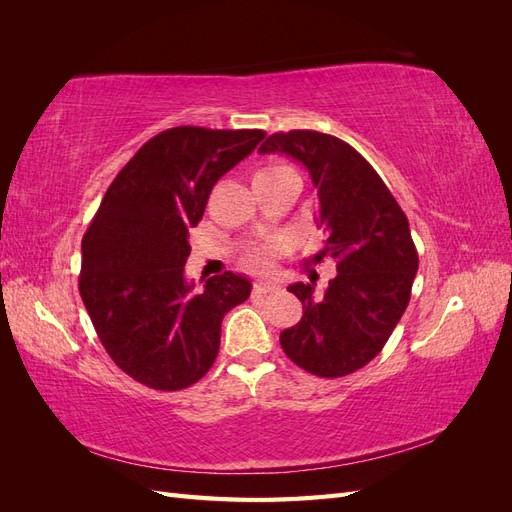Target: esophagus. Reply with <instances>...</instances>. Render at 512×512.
<instances>
[{
  "label": "esophagus",
  "instance_id": "1",
  "mask_svg": "<svg viewBox=\"0 0 512 512\" xmlns=\"http://www.w3.org/2000/svg\"><path fill=\"white\" fill-rule=\"evenodd\" d=\"M277 288H280V286H275L273 282H258V284H254L252 294H254V297H265V294L277 292Z\"/></svg>",
  "mask_w": 512,
  "mask_h": 512
}]
</instances>
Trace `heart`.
I'll list each match as a JSON object with an SVG mask.
<instances>
[{
  "mask_svg": "<svg viewBox=\"0 0 512 512\" xmlns=\"http://www.w3.org/2000/svg\"><path fill=\"white\" fill-rule=\"evenodd\" d=\"M277 175H294V170L288 164L275 162V164H267L265 168H260L256 173V179H267V177H277ZM273 256V247L267 245L262 250H256L250 254V265L256 269H265L269 265V260Z\"/></svg>",
  "mask_w": 512,
  "mask_h": 512,
  "instance_id": "obj_1",
  "label": "heart"
}]
</instances>
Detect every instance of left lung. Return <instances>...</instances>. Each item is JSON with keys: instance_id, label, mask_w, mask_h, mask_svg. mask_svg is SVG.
Instances as JSON below:
<instances>
[{"instance_id": "1", "label": "left lung", "mask_w": 512, "mask_h": 512, "mask_svg": "<svg viewBox=\"0 0 512 512\" xmlns=\"http://www.w3.org/2000/svg\"><path fill=\"white\" fill-rule=\"evenodd\" d=\"M260 153H286L318 190V226L337 275L324 294L316 282L288 290L303 303L299 324L282 331L288 359L320 378H342L384 348L410 303L418 254L406 213L380 175L342 138L316 130L275 132Z\"/></svg>"}]
</instances>
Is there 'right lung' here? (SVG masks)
<instances>
[{"label":"right lung","mask_w":512,"mask_h":512,"mask_svg":"<svg viewBox=\"0 0 512 512\" xmlns=\"http://www.w3.org/2000/svg\"><path fill=\"white\" fill-rule=\"evenodd\" d=\"M262 130L179 126L156 134L108 185L81 250L79 290L115 365L156 391L188 389L211 369L222 318L250 280L226 271L194 292L188 230L213 185L250 156Z\"/></svg>","instance_id":"right-lung-1"}]
</instances>
